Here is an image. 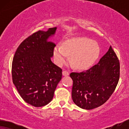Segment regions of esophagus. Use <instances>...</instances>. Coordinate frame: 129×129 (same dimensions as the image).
I'll list each match as a JSON object with an SVG mask.
<instances>
[{
    "label": "esophagus",
    "mask_w": 129,
    "mask_h": 129,
    "mask_svg": "<svg viewBox=\"0 0 129 129\" xmlns=\"http://www.w3.org/2000/svg\"><path fill=\"white\" fill-rule=\"evenodd\" d=\"M62 74H63V76H67L69 75V72L66 71V70H63L62 72Z\"/></svg>",
    "instance_id": "34e87169"
}]
</instances>
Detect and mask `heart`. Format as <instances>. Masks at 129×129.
I'll return each instance as SVG.
<instances>
[{
    "mask_svg": "<svg viewBox=\"0 0 129 129\" xmlns=\"http://www.w3.org/2000/svg\"><path fill=\"white\" fill-rule=\"evenodd\" d=\"M100 54V47L96 42L83 37L68 39L63 45L56 46L53 50L54 61L59 66L66 63L71 55V61L78 69H86L91 66Z\"/></svg>",
    "mask_w": 129,
    "mask_h": 129,
    "instance_id": "1",
    "label": "heart"
}]
</instances>
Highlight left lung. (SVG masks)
Listing matches in <instances>:
<instances>
[{
    "instance_id": "1",
    "label": "left lung",
    "mask_w": 129,
    "mask_h": 129,
    "mask_svg": "<svg viewBox=\"0 0 129 129\" xmlns=\"http://www.w3.org/2000/svg\"><path fill=\"white\" fill-rule=\"evenodd\" d=\"M72 97L80 108L90 110L103 105L115 90L120 77V63L110 47L98 64L80 73L72 72Z\"/></svg>"
}]
</instances>
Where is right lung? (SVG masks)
I'll return each mask as SVG.
<instances>
[{
	"mask_svg": "<svg viewBox=\"0 0 129 129\" xmlns=\"http://www.w3.org/2000/svg\"><path fill=\"white\" fill-rule=\"evenodd\" d=\"M56 27L39 30L24 40L17 47L12 65L13 84L24 101L42 107L53 99L62 69L51 61L55 44L47 39Z\"/></svg>",
	"mask_w": 129,
	"mask_h": 129,
	"instance_id": "add662e5",
	"label": "right lung"
}]
</instances>
